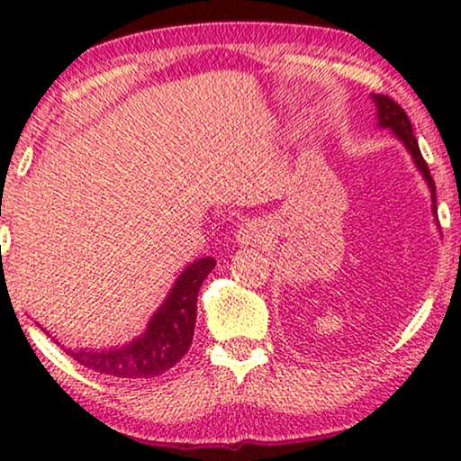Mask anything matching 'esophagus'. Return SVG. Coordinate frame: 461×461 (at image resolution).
<instances>
[{"label":"esophagus","mask_w":461,"mask_h":461,"mask_svg":"<svg viewBox=\"0 0 461 461\" xmlns=\"http://www.w3.org/2000/svg\"><path fill=\"white\" fill-rule=\"evenodd\" d=\"M240 238H242V242H251V240H256L258 234L253 231V227H245V230L240 231Z\"/></svg>","instance_id":"34e87169"}]
</instances>
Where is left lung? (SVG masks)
Here are the masks:
<instances>
[{"label": "left lung", "mask_w": 461, "mask_h": 461, "mask_svg": "<svg viewBox=\"0 0 461 461\" xmlns=\"http://www.w3.org/2000/svg\"><path fill=\"white\" fill-rule=\"evenodd\" d=\"M375 102H377V108H379V123H382L384 128L393 130L394 134L403 140V145L410 149L411 158H414L418 168H420L422 176H425V179H427V184H429L431 197H433V212H436V184H433L429 167H427L425 158H422L420 149H418V140H416L414 131H411V123H410V119H407L405 110L401 108V105L396 104L393 97H388V95H375Z\"/></svg>", "instance_id": "1"}]
</instances>
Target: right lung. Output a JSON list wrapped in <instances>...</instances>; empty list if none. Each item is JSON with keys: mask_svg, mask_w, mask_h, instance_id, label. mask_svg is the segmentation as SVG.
Here are the masks:
<instances>
[{"mask_svg": "<svg viewBox=\"0 0 461 461\" xmlns=\"http://www.w3.org/2000/svg\"><path fill=\"white\" fill-rule=\"evenodd\" d=\"M216 267L203 258L179 275L171 294L153 314L147 331L114 351H67L68 356L99 375L119 379H149L167 373L188 353L197 321V297L203 279Z\"/></svg>", "mask_w": 461, "mask_h": 461, "instance_id": "right-lung-1", "label": "right lung"}]
</instances>
